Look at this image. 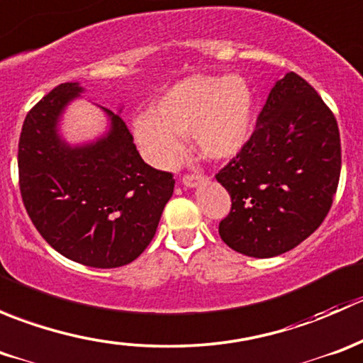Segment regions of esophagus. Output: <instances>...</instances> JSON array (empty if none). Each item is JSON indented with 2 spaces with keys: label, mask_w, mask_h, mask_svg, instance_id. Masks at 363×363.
Returning <instances> with one entry per match:
<instances>
[{
  "label": "esophagus",
  "mask_w": 363,
  "mask_h": 363,
  "mask_svg": "<svg viewBox=\"0 0 363 363\" xmlns=\"http://www.w3.org/2000/svg\"><path fill=\"white\" fill-rule=\"evenodd\" d=\"M200 182H203L202 175H184V177H182V184H184L186 188H196Z\"/></svg>",
  "instance_id": "34e87169"
}]
</instances>
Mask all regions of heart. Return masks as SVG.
<instances>
[{"label": "heart", "mask_w": 363, "mask_h": 363, "mask_svg": "<svg viewBox=\"0 0 363 363\" xmlns=\"http://www.w3.org/2000/svg\"><path fill=\"white\" fill-rule=\"evenodd\" d=\"M252 131V93L240 75H195L174 84L133 119V135L152 163L168 164L191 133L208 160H228L242 151Z\"/></svg>", "instance_id": "1"}]
</instances>
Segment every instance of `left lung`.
Wrapping results in <instances>:
<instances>
[{
    "mask_svg": "<svg viewBox=\"0 0 363 363\" xmlns=\"http://www.w3.org/2000/svg\"><path fill=\"white\" fill-rule=\"evenodd\" d=\"M339 175L334 113L302 77L286 73L247 144L216 175L232 196V211L219 223L223 242L252 258L294 250L323 223Z\"/></svg>",
    "mask_w": 363,
    "mask_h": 363,
    "instance_id": "1",
    "label": "left lung"
}]
</instances>
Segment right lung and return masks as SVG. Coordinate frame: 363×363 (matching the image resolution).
Here are the masks:
<instances>
[{
    "label": "right lung",
    "instance_id": "add662e5",
    "mask_svg": "<svg viewBox=\"0 0 363 363\" xmlns=\"http://www.w3.org/2000/svg\"><path fill=\"white\" fill-rule=\"evenodd\" d=\"M60 84L26 116L19 186L40 235L68 259L94 269L131 263L155 237L174 177L144 163L121 112L100 107L108 124L94 140L69 144L61 119L82 98Z\"/></svg>",
    "mask_w": 363,
    "mask_h": 363
}]
</instances>
